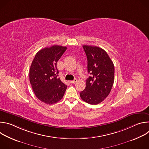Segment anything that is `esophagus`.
Instances as JSON below:
<instances>
[{"mask_svg":"<svg viewBox=\"0 0 149 149\" xmlns=\"http://www.w3.org/2000/svg\"><path fill=\"white\" fill-rule=\"evenodd\" d=\"M70 83H71V84H75V83H76L77 82V79H74L73 81H70Z\"/></svg>","mask_w":149,"mask_h":149,"instance_id":"obj_1","label":"esophagus"}]
</instances>
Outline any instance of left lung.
I'll list each match as a JSON object with an SVG mask.
<instances>
[{"label": "left lung", "mask_w": 149, "mask_h": 149, "mask_svg": "<svg viewBox=\"0 0 149 149\" xmlns=\"http://www.w3.org/2000/svg\"><path fill=\"white\" fill-rule=\"evenodd\" d=\"M88 61V72L91 75L86 80V87L80 93L81 99L90 104L101 102L112 88L114 80V66L107 53L95 46L83 45Z\"/></svg>", "instance_id": "obj_1"}]
</instances>
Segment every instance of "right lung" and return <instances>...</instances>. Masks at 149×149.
Instances as JSON below:
<instances>
[{"label":"right lung","mask_w":149,"mask_h":149,"mask_svg":"<svg viewBox=\"0 0 149 149\" xmlns=\"http://www.w3.org/2000/svg\"><path fill=\"white\" fill-rule=\"evenodd\" d=\"M66 47L53 45L38 51L31 65L29 81L36 97L42 102L52 104L60 101L67 86L58 78V61Z\"/></svg>","instance_id":"right-lung-1"}]
</instances>
